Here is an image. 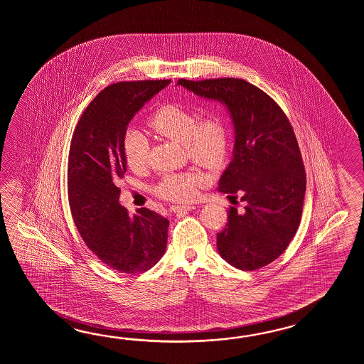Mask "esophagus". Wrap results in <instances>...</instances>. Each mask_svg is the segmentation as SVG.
<instances>
[{"label": "esophagus", "mask_w": 364, "mask_h": 364, "mask_svg": "<svg viewBox=\"0 0 364 364\" xmlns=\"http://www.w3.org/2000/svg\"><path fill=\"white\" fill-rule=\"evenodd\" d=\"M195 208H196L195 205H174V207H173V212H176V213H183V212L193 210Z\"/></svg>", "instance_id": "obj_1"}]
</instances>
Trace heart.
Instances as JSON below:
<instances>
[{
    "label": "heart",
    "mask_w": 364,
    "mask_h": 364,
    "mask_svg": "<svg viewBox=\"0 0 364 364\" xmlns=\"http://www.w3.org/2000/svg\"><path fill=\"white\" fill-rule=\"evenodd\" d=\"M148 124L157 135L183 144L188 157L203 168L217 171L226 161L230 138L221 116L208 114L199 119L193 109L171 102L157 109ZM148 149L147 139L140 132L132 130L124 135V160L132 171L147 165ZM204 183L205 177L199 171L174 173L164 176L155 191L164 199L187 201L196 196L198 188Z\"/></svg>",
    "instance_id": "1"
}]
</instances>
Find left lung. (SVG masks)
Segmentation results:
<instances>
[{"label": "left lung", "mask_w": 364, "mask_h": 364, "mask_svg": "<svg viewBox=\"0 0 364 364\" xmlns=\"http://www.w3.org/2000/svg\"><path fill=\"white\" fill-rule=\"evenodd\" d=\"M177 85L221 102L232 118V161L218 191L240 195L245 210L229 209L217 250L234 268L259 269L287 250L302 217L306 173L293 127L274 100L243 79H179Z\"/></svg>", "instance_id": "1"}]
</instances>
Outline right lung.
<instances>
[{
    "mask_svg": "<svg viewBox=\"0 0 364 364\" xmlns=\"http://www.w3.org/2000/svg\"><path fill=\"white\" fill-rule=\"evenodd\" d=\"M171 80L119 82L87 107L71 139L68 169L70 209L88 248L121 273L151 269L163 257L169 220L148 208L130 216L119 204L124 139L134 116Z\"/></svg>",
    "mask_w": 364,
    "mask_h": 364,
    "instance_id": "right-lung-1",
    "label": "right lung"
}]
</instances>
